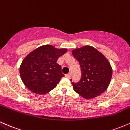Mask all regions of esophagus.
I'll return each instance as SVG.
<instances>
[{
  "label": "esophagus",
  "instance_id": "34e87169",
  "mask_svg": "<svg viewBox=\"0 0 130 130\" xmlns=\"http://www.w3.org/2000/svg\"><path fill=\"white\" fill-rule=\"evenodd\" d=\"M65 77L68 78H70L71 77V73H69V74H66Z\"/></svg>",
  "mask_w": 130,
  "mask_h": 130
}]
</instances>
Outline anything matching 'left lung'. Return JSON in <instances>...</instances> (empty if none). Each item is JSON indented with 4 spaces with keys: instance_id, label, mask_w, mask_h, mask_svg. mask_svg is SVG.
<instances>
[{
    "instance_id": "left-lung-1",
    "label": "left lung",
    "mask_w": 130,
    "mask_h": 130,
    "mask_svg": "<svg viewBox=\"0 0 130 130\" xmlns=\"http://www.w3.org/2000/svg\"><path fill=\"white\" fill-rule=\"evenodd\" d=\"M72 55L78 61L81 78L75 83L72 79L74 91L84 98L100 95L108 87L112 70L105 56L91 46H84L72 50Z\"/></svg>"
}]
</instances>
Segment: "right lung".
<instances>
[{"mask_svg":"<svg viewBox=\"0 0 130 130\" xmlns=\"http://www.w3.org/2000/svg\"><path fill=\"white\" fill-rule=\"evenodd\" d=\"M66 52L67 49H57L46 45L30 52L20 68L21 78L26 87L39 94H45L55 88L64 76L56 61Z\"/></svg>","mask_w":130,"mask_h":130,"instance_id":"right-lung-1","label":"right lung"}]
</instances>
